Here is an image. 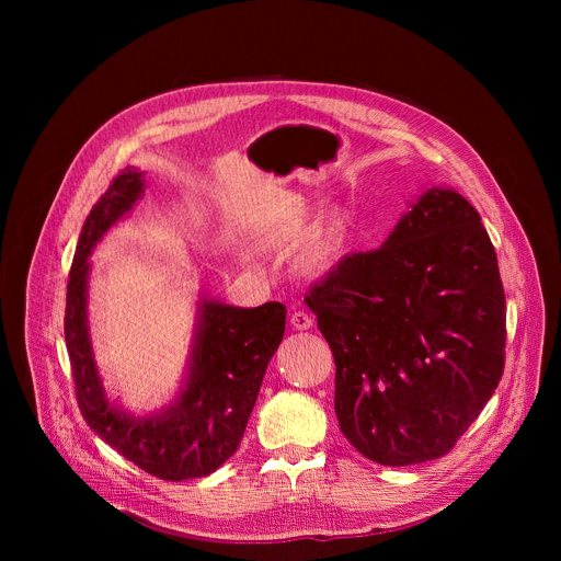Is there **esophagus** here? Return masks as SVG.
Here are the masks:
<instances>
[{
	"label": "esophagus",
	"instance_id": "1",
	"mask_svg": "<svg viewBox=\"0 0 561 561\" xmlns=\"http://www.w3.org/2000/svg\"><path fill=\"white\" fill-rule=\"evenodd\" d=\"M290 327L295 331H308L312 327V317L306 312V310H295L290 314Z\"/></svg>",
	"mask_w": 561,
	"mask_h": 561
}]
</instances>
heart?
Instances as JSON below:
<instances>
[{"label":"heart","mask_w":561,"mask_h":561,"mask_svg":"<svg viewBox=\"0 0 561 561\" xmlns=\"http://www.w3.org/2000/svg\"><path fill=\"white\" fill-rule=\"evenodd\" d=\"M342 242H344V228L337 224V226H333V228L329 230L327 239L322 242V247L317 249L314 257H317V260H327V257H331V255L342 247Z\"/></svg>","instance_id":"heart-1"}]
</instances>
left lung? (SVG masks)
Here are the masks:
<instances>
[{"mask_svg": "<svg viewBox=\"0 0 561 561\" xmlns=\"http://www.w3.org/2000/svg\"><path fill=\"white\" fill-rule=\"evenodd\" d=\"M304 301L335 357L340 428L381 466L450 453L502 379L497 255L455 191H426L379 249L344 257Z\"/></svg>", "mask_w": 561, "mask_h": 561, "instance_id": "left-lung-1", "label": "left lung"}]
</instances>
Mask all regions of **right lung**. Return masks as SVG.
Listing matches in <instances>:
<instances>
[{
	"mask_svg": "<svg viewBox=\"0 0 561 561\" xmlns=\"http://www.w3.org/2000/svg\"><path fill=\"white\" fill-rule=\"evenodd\" d=\"M141 191V173L128 167L87 217L68 275L64 335L75 397L87 424L141 470L182 482L217 470L242 442L264 373L284 337L286 306L268 301L234 308L204 301L191 375L175 407L144 420L113 409L93 362L87 327L89 255Z\"/></svg>",
	"mask_w": 561,
	"mask_h": 561,
	"instance_id": "1",
	"label": "right lung"
}]
</instances>
